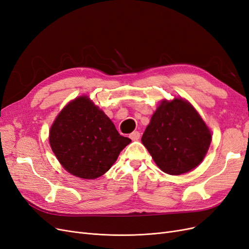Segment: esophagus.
I'll return each instance as SVG.
<instances>
[{
    "label": "esophagus",
    "instance_id": "esophagus-1",
    "mask_svg": "<svg viewBox=\"0 0 249 249\" xmlns=\"http://www.w3.org/2000/svg\"><path fill=\"white\" fill-rule=\"evenodd\" d=\"M129 137H130V139H131L132 141H137V140H140L141 133H140L139 131H133L132 133L129 134Z\"/></svg>",
    "mask_w": 249,
    "mask_h": 249
}]
</instances>
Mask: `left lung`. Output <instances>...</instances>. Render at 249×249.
<instances>
[{"label":"left lung","mask_w":249,"mask_h":249,"mask_svg":"<svg viewBox=\"0 0 249 249\" xmlns=\"http://www.w3.org/2000/svg\"><path fill=\"white\" fill-rule=\"evenodd\" d=\"M211 133L203 120L186 100L162 101L142 134V142L165 173L179 176L204 159Z\"/></svg>","instance_id":"left-lung-1"}]
</instances>
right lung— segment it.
Listing matches in <instances>:
<instances>
[{"mask_svg": "<svg viewBox=\"0 0 249 249\" xmlns=\"http://www.w3.org/2000/svg\"><path fill=\"white\" fill-rule=\"evenodd\" d=\"M49 142L64 169L75 177L93 179L110 168L131 140L120 135L103 110L81 96L57 116Z\"/></svg>", "mask_w": 249, "mask_h": 249, "instance_id": "obj_1", "label": "right lung"}]
</instances>
